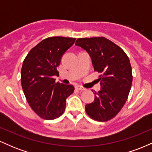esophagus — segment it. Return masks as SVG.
I'll list each match as a JSON object with an SVG mask.
<instances>
[{
	"label": "esophagus",
	"mask_w": 152,
	"mask_h": 152,
	"mask_svg": "<svg viewBox=\"0 0 152 152\" xmlns=\"http://www.w3.org/2000/svg\"><path fill=\"white\" fill-rule=\"evenodd\" d=\"M76 88L77 90H79V91H85V90H86V88H83V87H82L81 86H79V85L76 86Z\"/></svg>",
	"instance_id": "1"
}]
</instances>
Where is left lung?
<instances>
[{
  "mask_svg": "<svg viewBox=\"0 0 152 152\" xmlns=\"http://www.w3.org/2000/svg\"><path fill=\"white\" fill-rule=\"evenodd\" d=\"M76 46L89 54L94 71H98L101 90L85 106L87 114L96 121L114 118L126 103L132 83V70L125 52L104 37L78 38Z\"/></svg>",
  "mask_w": 152,
  "mask_h": 152,
  "instance_id": "1",
  "label": "left lung"
}]
</instances>
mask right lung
Here are the masks:
<instances>
[{
	"instance_id": "1",
	"label": "right lung",
	"mask_w": 152,
	"mask_h": 152,
	"mask_svg": "<svg viewBox=\"0 0 152 152\" xmlns=\"http://www.w3.org/2000/svg\"><path fill=\"white\" fill-rule=\"evenodd\" d=\"M76 38L49 37L31 49L23 63L21 85L26 100L31 109L41 118L55 119L66 109L67 97L74 86L56 82L57 67L64 53L74 44Z\"/></svg>"
}]
</instances>
